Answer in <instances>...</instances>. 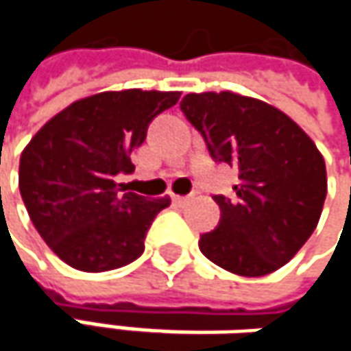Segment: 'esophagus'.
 Masks as SVG:
<instances>
[{
  "label": "esophagus",
  "instance_id": "obj_1",
  "mask_svg": "<svg viewBox=\"0 0 351 351\" xmlns=\"http://www.w3.org/2000/svg\"><path fill=\"white\" fill-rule=\"evenodd\" d=\"M189 201V197H180V195H173V203L175 205H184Z\"/></svg>",
  "mask_w": 351,
  "mask_h": 351
}]
</instances>
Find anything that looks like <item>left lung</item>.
Listing matches in <instances>:
<instances>
[{
  "mask_svg": "<svg viewBox=\"0 0 351 351\" xmlns=\"http://www.w3.org/2000/svg\"><path fill=\"white\" fill-rule=\"evenodd\" d=\"M180 109L215 162L238 169L236 197L215 195L221 219L199 240L213 264L264 276L285 266L315 232L327 195L325 160L280 109L232 91L189 93Z\"/></svg>",
  "mask_w": 351,
  "mask_h": 351,
  "instance_id": "obj_1",
  "label": "left lung"
}]
</instances>
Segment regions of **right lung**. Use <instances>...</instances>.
<instances>
[{
	"label": "right lung",
	"instance_id": "right-lung-1",
	"mask_svg": "<svg viewBox=\"0 0 351 351\" xmlns=\"http://www.w3.org/2000/svg\"><path fill=\"white\" fill-rule=\"evenodd\" d=\"M178 91H106L46 121L20 158V193L50 250L83 272L121 268L144 252L146 234L169 197L125 193L115 175L132 173L130 154Z\"/></svg>",
	"mask_w": 351,
	"mask_h": 351
}]
</instances>
